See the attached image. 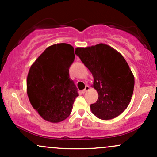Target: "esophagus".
<instances>
[{
    "instance_id": "esophagus-1",
    "label": "esophagus",
    "mask_w": 157,
    "mask_h": 157,
    "mask_svg": "<svg viewBox=\"0 0 157 157\" xmlns=\"http://www.w3.org/2000/svg\"><path fill=\"white\" fill-rule=\"evenodd\" d=\"M89 89H90L89 86H86V87H85V89H84L83 90H82V92L83 93V94H84V93H86V92H87V91H89Z\"/></svg>"
}]
</instances>
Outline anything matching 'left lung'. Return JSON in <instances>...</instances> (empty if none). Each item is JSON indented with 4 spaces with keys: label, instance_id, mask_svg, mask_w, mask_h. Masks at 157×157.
<instances>
[{
    "label": "left lung",
    "instance_id": "1",
    "mask_svg": "<svg viewBox=\"0 0 157 157\" xmlns=\"http://www.w3.org/2000/svg\"><path fill=\"white\" fill-rule=\"evenodd\" d=\"M75 54L92 74L98 100L91 110L97 117L108 120L123 112L129 105L134 77L121 54L106 44L77 48Z\"/></svg>",
    "mask_w": 157,
    "mask_h": 157
}]
</instances>
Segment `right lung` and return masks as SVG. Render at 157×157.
Here are the masks:
<instances>
[{"instance_id":"add662e5","label":"right lung","mask_w":157,"mask_h":157,"mask_svg":"<svg viewBox=\"0 0 157 157\" xmlns=\"http://www.w3.org/2000/svg\"><path fill=\"white\" fill-rule=\"evenodd\" d=\"M74 48L67 44L49 46L32 65L27 77V94L32 107L44 120L59 122L70 115L79 96L70 78Z\"/></svg>"}]
</instances>
